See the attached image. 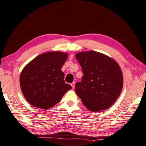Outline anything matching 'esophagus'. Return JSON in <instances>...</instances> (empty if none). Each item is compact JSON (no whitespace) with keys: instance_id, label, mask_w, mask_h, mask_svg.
<instances>
[{"instance_id":"34e87169","label":"esophagus","mask_w":146,"mask_h":146,"mask_svg":"<svg viewBox=\"0 0 146 146\" xmlns=\"http://www.w3.org/2000/svg\"><path fill=\"white\" fill-rule=\"evenodd\" d=\"M75 85H76V82L75 81H74V82H72L71 83V86H72V88L73 89L74 88V87H75Z\"/></svg>"}]
</instances>
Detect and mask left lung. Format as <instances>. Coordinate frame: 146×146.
Instances as JSON below:
<instances>
[{"label":"left lung","instance_id":"8db88e82","mask_svg":"<svg viewBox=\"0 0 146 146\" xmlns=\"http://www.w3.org/2000/svg\"><path fill=\"white\" fill-rule=\"evenodd\" d=\"M84 75L75 90L83 105L91 111L109 108L118 99L123 86L121 68L114 59L94 50L76 54Z\"/></svg>","mask_w":146,"mask_h":146}]
</instances>
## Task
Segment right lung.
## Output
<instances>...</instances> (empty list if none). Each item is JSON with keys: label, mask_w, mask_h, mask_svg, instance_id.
<instances>
[{"label": "right lung", "mask_w": 146, "mask_h": 146, "mask_svg": "<svg viewBox=\"0 0 146 146\" xmlns=\"http://www.w3.org/2000/svg\"><path fill=\"white\" fill-rule=\"evenodd\" d=\"M68 54L51 51L42 54L24 66L20 85L28 103L36 108L47 110L58 103L72 88L64 81L61 71Z\"/></svg>", "instance_id": "1"}]
</instances>
